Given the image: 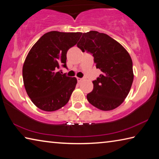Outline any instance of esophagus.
<instances>
[{"instance_id": "1", "label": "esophagus", "mask_w": 159, "mask_h": 159, "mask_svg": "<svg viewBox=\"0 0 159 159\" xmlns=\"http://www.w3.org/2000/svg\"><path fill=\"white\" fill-rule=\"evenodd\" d=\"M76 79H77V81L79 83H80V81H82L83 79H81V78H78V77L76 78Z\"/></svg>"}]
</instances>
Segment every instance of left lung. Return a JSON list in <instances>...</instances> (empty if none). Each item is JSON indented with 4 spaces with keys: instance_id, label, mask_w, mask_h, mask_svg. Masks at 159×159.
Masks as SVG:
<instances>
[{
    "instance_id": "left-lung-1",
    "label": "left lung",
    "mask_w": 159,
    "mask_h": 159,
    "mask_svg": "<svg viewBox=\"0 0 159 159\" xmlns=\"http://www.w3.org/2000/svg\"><path fill=\"white\" fill-rule=\"evenodd\" d=\"M82 52L90 53L102 74L93 80L88 101L103 111L120 105L130 92L133 81V61L119 43L107 34L90 31L83 34L77 43Z\"/></svg>"
}]
</instances>
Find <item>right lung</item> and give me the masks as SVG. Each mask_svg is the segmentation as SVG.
<instances>
[{"mask_svg":"<svg viewBox=\"0 0 159 159\" xmlns=\"http://www.w3.org/2000/svg\"><path fill=\"white\" fill-rule=\"evenodd\" d=\"M81 35L80 32H48L29 51L22 69L24 85L38 108L53 111L69 102L77 80L61 74L60 69L67 68V51L77 43Z\"/></svg>","mask_w":159,"mask_h":159,"instance_id":"right-lung-1","label":"right lung"}]
</instances>
